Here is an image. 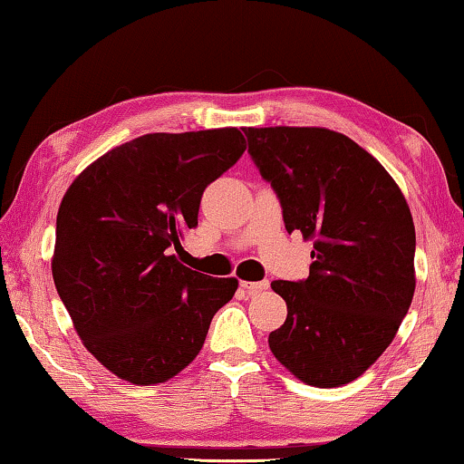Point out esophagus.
Returning <instances> with one entry per match:
<instances>
[{"mask_svg": "<svg viewBox=\"0 0 464 464\" xmlns=\"http://www.w3.org/2000/svg\"><path fill=\"white\" fill-rule=\"evenodd\" d=\"M239 287L250 295H254V294L265 292V289H268V281L266 279L265 281H239Z\"/></svg>", "mask_w": 464, "mask_h": 464, "instance_id": "34e87169", "label": "esophagus"}]
</instances>
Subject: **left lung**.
Masks as SVG:
<instances>
[{
  "instance_id": "8db88e82",
  "label": "left lung",
  "mask_w": 464,
  "mask_h": 464,
  "mask_svg": "<svg viewBox=\"0 0 464 464\" xmlns=\"http://www.w3.org/2000/svg\"><path fill=\"white\" fill-rule=\"evenodd\" d=\"M287 233L314 239L310 275L273 281L287 319L268 335L304 383L354 382L383 354L414 294V225L387 170L350 137L316 127L244 129Z\"/></svg>"
}]
</instances>
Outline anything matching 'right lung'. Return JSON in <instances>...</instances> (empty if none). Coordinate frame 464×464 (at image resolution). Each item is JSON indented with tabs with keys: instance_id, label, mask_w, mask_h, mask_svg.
Here are the masks:
<instances>
[{
	"instance_id": "add662e5",
	"label": "right lung",
	"mask_w": 464,
	"mask_h": 464,
	"mask_svg": "<svg viewBox=\"0 0 464 464\" xmlns=\"http://www.w3.org/2000/svg\"><path fill=\"white\" fill-rule=\"evenodd\" d=\"M246 151L237 129L150 133L74 179L55 218L53 283L85 348L129 383H164L202 350L237 279L183 266L172 250L199 199Z\"/></svg>"
}]
</instances>
